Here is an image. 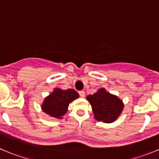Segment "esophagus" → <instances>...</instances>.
Instances as JSON below:
<instances>
[{
	"mask_svg": "<svg viewBox=\"0 0 159 159\" xmlns=\"http://www.w3.org/2000/svg\"><path fill=\"white\" fill-rule=\"evenodd\" d=\"M79 94L81 98H84V96H85V92H84V91H79Z\"/></svg>",
	"mask_w": 159,
	"mask_h": 159,
	"instance_id": "34e87169",
	"label": "esophagus"
}]
</instances>
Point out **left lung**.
Instances as JSON below:
<instances>
[{"mask_svg": "<svg viewBox=\"0 0 159 159\" xmlns=\"http://www.w3.org/2000/svg\"><path fill=\"white\" fill-rule=\"evenodd\" d=\"M92 108L94 118L105 123L115 121L122 112L124 103L116 95L110 94L104 88L94 94L87 96Z\"/></svg>", "mask_w": 159, "mask_h": 159, "instance_id": "left-lung-1", "label": "left lung"}]
</instances>
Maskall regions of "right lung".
I'll return each instance as SVG.
<instances>
[{
	"instance_id": "1",
	"label": "right lung",
	"mask_w": 159,
	"mask_h": 159,
	"mask_svg": "<svg viewBox=\"0 0 159 159\" xmlns=\"http://www.w3.org/2000/svg\"><path fill=\"white\" fill-rule=\"evenodd\" d=\"M78 97L79 94L75 90H62L57 88L44 98L41 109L51 118L61 119L68 111L69 104Z\"/></svg>"
}]
</instances>
